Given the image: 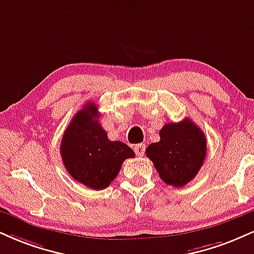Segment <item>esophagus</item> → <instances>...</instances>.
<instances>
[{
    "instance_id": "esophagus-1",
    "label": "esophagus",
    "mask_w": 254,
    "mask_h": 254,
    "mask_svg": "<svg viewBox=\"0 0 254 254\" xmlns=\"http://www.w3.org/2000/svg\"><path fill=\"white\" fill-rule=\"evenodd\" d=\"M135 152H136V155L137 156H143V155H144V151H145V144H137V145H135Z\"/></svg>"
}]
</instances>
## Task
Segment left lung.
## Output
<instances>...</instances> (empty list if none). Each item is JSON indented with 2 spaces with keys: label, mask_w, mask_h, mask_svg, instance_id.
Segmentation results:
<instances>
[{
  "label": "left lung",
  "mask_w": 254,
  "mask_h": 254,
  "mask_svg": "<svg viewBox=\"0 0 254 254\" xmlns=\"http://www.w3.org/2000/svg\"><path fill=\"white\" fill-rule=\"evenodd\" d=\"M160 142L146 148L162 181L183 187L196 176L206 157L207 142L202 130L190 119L168 123L160 131Z\"/></svg>",
  "instance_id": "obj_1"
}]
</instances>
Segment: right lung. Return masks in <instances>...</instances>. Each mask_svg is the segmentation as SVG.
I'll return each mask as SVG.
<instances>
[{"mask_svg":"<svg viewBox=\"0 0 254 254\" xmlns=\"http://www.w3.org/2000/svg\"><path fill=\"white\" fill-rule=\"evenodd\" d=\"M98 117L96 104H85L67 127L60 152L64 166L75 181L102 190L111 185L123 162L135 152L123 142L110 140Z\"/></svg>","mask_w":254,"mask_h":254,"instance_id":"obj_1","label":"right lung"}]
</instances>
